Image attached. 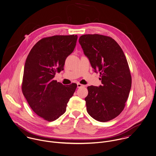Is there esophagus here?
Segmentation results:
<instances>
[{"mask_svg": "<svg viewBox=\"0 0 156 156\" xmlns=\"http://www.w3.org/2000/svg\"><path fill=\"white\" fill-rule=\"evenodd\" d=\"M84 87V86H83V84H81L80 83H78V84H77V87H78V88H81V87Z\"/></svg>", "mask_w": 156, "mask_h": 156, "instance_id": "obj_1", "label": "esophagus"}]
</instances>
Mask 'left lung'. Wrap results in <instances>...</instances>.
I'll list each match as a JSON object with an SVG mask.
<instances>
[{"label":"left lung","instance_id":"8db88e82","mask_svg":"<svg viewBox=\"0 0 156 156\" xmlns=\"http://www.w3.org/2000/svg\"><path fill=\"white\" fill-rule=\"evenodd\" d=\"M79 42L92 68L100 72L102 84L87 87V111L97 121H110L124 109L132 86L127 59L118 43L109 36L82 35Z\"/></svg>","mask_w":156,"mask_h":156}]
</instances>
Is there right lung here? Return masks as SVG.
Listing matches in <instances>:
<instances>
[{"label": "right lung", "mask_w": 156, "mask_h": 156, "mask_svg": "<svg viewBox=\"0 0 156 156\" xmlns=\"http://www.w3.org/2000/svg\"><path fill=\"white\" fill-rule=\"evenodd\" d=\"M77 35H55L39 40L29 52L24 65L22 92L32 109L45 120L63 115L77 85L65 86L54 80L64 69L66 58L73 52Z\"/></svg>", "instance_id": "add662e5"}]
</instances>
